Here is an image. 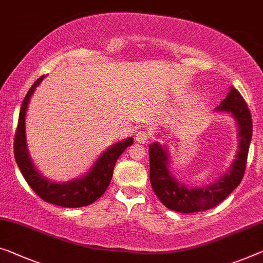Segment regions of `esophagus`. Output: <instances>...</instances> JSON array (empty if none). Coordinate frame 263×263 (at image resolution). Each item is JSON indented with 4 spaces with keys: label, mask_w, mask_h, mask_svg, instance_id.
I'll list each match as a JSON object with an SVG mask.
<instances>
[{
    "label": "esophagus",
    "mask_w": 263,
    "mask_h": 263,
    "mask_svg": "<svg viewBox=\"0 0 263 263\" xmlns=\"http://www.w3.org/2000/svg\"><path fill=\"white\" fill-rule=\"evenodd\" d=\"M151 139V133L148 130H140L136 134V141L140 143H147Z\"/></svg>",
    "instance_id": "esophagus-1"
}]
</instances>
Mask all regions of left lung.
<instances>
[{
    "label": "left lung",
    "mask_w": 263,
    "mask_h": 263,
    "mask_svg": "<svg viewBox=\"0 0 263 263\" xmlns=\"http://www.w3.org/2000/svg\"><path fill=\"white\" fill-rule=\"evenodd\" d=\"M214 111L229 114L235 120L239 137V151L235 159L215 182L195 188L181 182L171 172V154L167 147L157 141L149 144L153 191L171 211L183 214L208 211L229 196L243 177L253 133L252 115L247 103L235 88L230 87L226 99Z\"/></svg>",
    "instance_id": "8db88e82"
}]
</instances>
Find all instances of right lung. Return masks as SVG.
<instances>
[{"mask_svg": "<svg viewBox=\"0 0 263 263\" xmlns=\"http://www.w3.org/2000/svg\"><path fill=\"white\" fill-rule=\"evenodd\" d=\"M46 76H41L31 86L28 94L24 98L20 118L17 130L15 135L14 153L15 160L20 171L26 179L27 183L31 189L41 197L42 200L49 203L60 205L66 208H79L84 205L91 204L103 195L110 183L112 172H114L115 163L120 155L126 151L127 147L133 144V137H127L122 141H119L111 147L106 149L99 159L95 161L86 174L79 176L78 179H72L67 182H54L43 176L31 160V156L28 151L27 135H26V115L28 104L31 95L34 94L36 87L40 86Z\"/></svg>", "mask_w": 263, "mask_h": 263, "instance_id": "add662e5", "label": "right lung"}]
</instances>
